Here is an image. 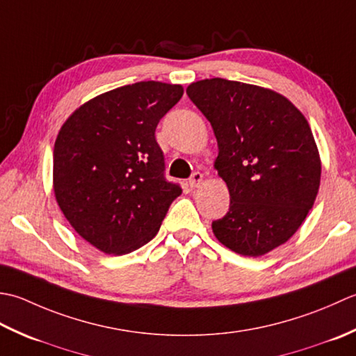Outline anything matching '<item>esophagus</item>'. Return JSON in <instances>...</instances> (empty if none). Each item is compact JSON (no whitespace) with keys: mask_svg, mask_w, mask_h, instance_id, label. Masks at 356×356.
Wrapping results in <instances>:
<instances>
[{"mask_svg":"<svg viewBox=\"0 0 356 356\" xmlns=\"http://www.w3.org/2000/svg\"><path fill=\"white\" fill-rule=\"evenodd\" d=\"M202 183V175L200 172H195L193 175L191 177V179H188V184H191V187H200Z\"/></svg>","mask_w":356,"mask_h":356,"instance_id":"34e87169","label":"esophagus"}]
</instances>
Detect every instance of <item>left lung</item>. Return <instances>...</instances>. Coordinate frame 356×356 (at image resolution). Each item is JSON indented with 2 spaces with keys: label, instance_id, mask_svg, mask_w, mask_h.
<instances>
[{
  "label": "left lung",
  "instance_id": "1",
  "mask_svg": "<svg viewBox=\"0 0 356 356\" xmlns=\"http://www.w3.org/2000/svg\"><path fill=\"white\" fill-rule=\"evenodd\" d=\"M186 92L212 124L213 165L230 195L213 235L244 257L277 249L300 229L320 188V152L306 117L281 93L255 84L210 78Z\"/></svg>",
  "mask_w": 356,
  "mask_h": 356
}]
</instances>
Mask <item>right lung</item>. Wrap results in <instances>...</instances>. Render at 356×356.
I'll return each mask as SVG.
<instances>
[{
    "label": "right lung",
    "mask_w": 356,
    "mask_h": 356,
    "mask_svg": "<svg viewBox=\"0 0 356 356\" xmlns=\"http://www.w3.org/2000/svg\"><path fill=\"white\" fill-rule=\"evenodd\" d=\"M183 93V86L161 81L122 86L79 106L58 132V206L76 234L107 255L149 243L181 195L164 178L155 129Z\"/></svg>",
    "instance_id": "obj_1"
}]
</instances>
